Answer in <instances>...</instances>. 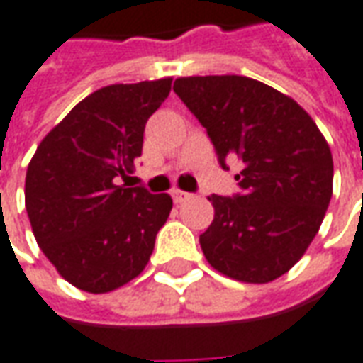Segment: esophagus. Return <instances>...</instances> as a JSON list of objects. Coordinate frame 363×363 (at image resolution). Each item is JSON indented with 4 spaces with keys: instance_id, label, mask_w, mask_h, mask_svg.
Masks as SVG:
<instances>
[{
    "instance_id": "obj_1",
    "label": "esophagus",
    "mask_w": 363,
    "mask_h": 363,
    "mask_svg": "<svg viewBox=\"0 0 363 363\" xmlns=\"http://www.w3.org/2000/svg\"><path fill=\"white\" fill-rule=\"evenodd\" d=\"M190 194L189 192H184V190H173V200L179 204V202H184V200H189Z\"/></svg>"
}]
</instances>
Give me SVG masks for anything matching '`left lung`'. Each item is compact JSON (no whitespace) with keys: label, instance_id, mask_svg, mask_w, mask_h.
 <instances>
[{"label":"left lung","instance_id":"8db88e82","mask_svg":"<svg viewBox=\"0 0 363 363\" xmlns=\"http://www.w3.org/2000/svg\"><path fill=\"white\" fill-rule=\"evenodd\" d=\"M173 90L206 129L220 164L238 157L234 196L212 194L200 235L208 263L243 283H269L303 257L332 199L330 147L313 118L245 76H186Z\"/></svg>","mask_w":363,"mask_h":363}]
</instances>
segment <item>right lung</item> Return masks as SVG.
<instances>
[{
  "label": "right lung",
  "instance_id": "1",
  "mask_svg": "<svg viewBox=\"0 0 363 363\" xmlns=\"http://www.w3.org/2000/svg\"><path fill=\"white\" fill-rule=\"evenodd\" d=\"M173 78L100 88L50 129L25 177V208L43 253L70 285L100 295L145 269L169 194L118 184L141 157L147 120Z\"/></svg>",
  "mask_w": 363,
  "mask_h": 363
}]
</instances>
